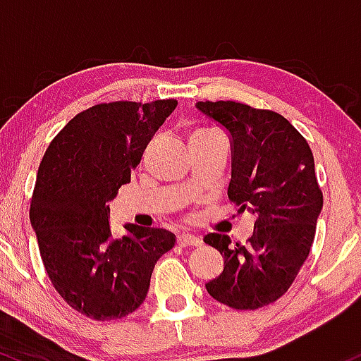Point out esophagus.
I'll return each mask as SVG.
<instances>
[{"mask_svg":"<svg viewBox=\"0 0 361 361\" xmlns=\"http://www.w3.org/2000/svg\"><path fill=\"white\" fill-rule=\"evenodd\" d=\"M177 244L180 247H191V245H201L202 240L200 237H194L191 233H182L177 237Z\"/></svg>","mask_w":361,"mask_h":361,"instance_id":"34e87169","label":"esophagus"}]
</instances>
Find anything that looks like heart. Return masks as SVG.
<instances>
[{"label":"heart","instance_id":"1","mask_svg":"<svg viewBox=\"0 0 361 361\" xmlns=\"http://www.w3.org/2000/svg\"><path fill=\"white\" fill-rule=\"evenodd\" d=\"M213 135H216V133L208 131V129H200V131H194L192 135L189 136V143H191V141L204 140V137H209V136H213Z\"/></svg>","mask_w":361,"mask_h":361}]
</instances>
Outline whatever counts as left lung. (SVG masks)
I'll return each mask as SVG.
<instances>
[{
  "label": "left lung",
  "mask_w": 361,
  "mask_h": 361,
  "mask_svg": "<svg viewBox=\"0 0 361 361\" xmlns=\"http://www.w3.org/2000/svg\"><path fill=\"white\" fill-rule=\"evenodd\" d=\"M196 107L232 137L228 197L238 212L256 218L245 245L232 244L228 235H206V244L225 259L206 290L237 310L269 305L290 288L314 242L322 212L314 155L305 137L276 112L232 100Z\"/></svg>",
  "instance_id": "8db88e82"
}]
</instances>
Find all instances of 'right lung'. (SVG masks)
<instances>
[{
	"instance_id": "1",
	"label": "right lung",
	"mask_w": 361,
	"mask_h": 361,
	"mask_svg": "<svg viewBox=\"0 0 361 361\" xmlns=\"http://www.w3.org/2000/svg\"><path fill=\"white\" fill-rule=\"evenodd\" d=\"M176 100L93 105L66 124L46 149L30 202L44 268L68 305L95 321L126 317L147 298L157 261L176 245L164 228L126 224L116 238L109 201Z\"/></svg>"
}]
</instances>
